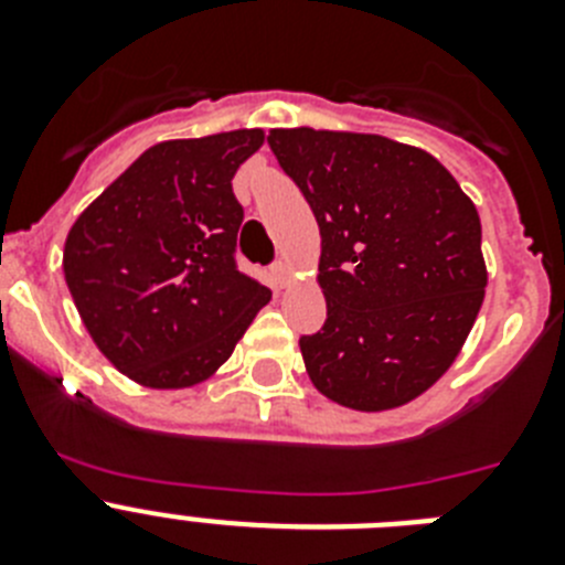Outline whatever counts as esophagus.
<instances>
[{
	"mask_svg": "<svg viewBox=\"0 0 565 565\" xmlns=\"http://www.w3.org/2000/svg\"><path fill=\"white\" fill-rule=\"evenodd\" d=\"M271 271L274 277H277L279 286H286L288 279H291V266H288V259H277V263L271 266Z\"/></svg>",
	"mask_w": 565,
	"mask_h": 565,
	"instance_id": "obj_1",
	"label": "esophagus"
}]
</instances>
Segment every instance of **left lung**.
Instances as JSON below:
<instances>
[{"mask_svg":"<svg viewBox=\"0 0 565 565\" xmlns=\"http://www.w3.org/2000/svg\"><path fill=\"white\" fill-rule=\"evenodd\" d=\"M268 147L319 223L328 319L299 339L313 387L376 413L456 362L487 288L481 221L430 152L382 135L271 129Z\"/></svg>","mask_w":565,"mask_h":565,"instance_id":"1","label":"left lung"}]
</instances>
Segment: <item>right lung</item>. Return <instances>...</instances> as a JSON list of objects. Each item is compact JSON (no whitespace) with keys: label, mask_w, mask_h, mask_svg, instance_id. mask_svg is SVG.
I'll return each instance as SVG.
<instances>
[{"label":"right lung","mask_w":565,"mask_h":565,"mask_svg":"<svg viewBox=\"0 0 565 565\" xmlns=\"http://www.w3.org/2000/svg\"><path fill=\"white\" fill-rule=\"evenodd\" d=\"M263 129L149 147L73 223L64 279L84 328L143 387L212 376L271 291L234 259L243 206L232 192Z\"/></svg>","instance_id":"obj_1"}]
</instances>
